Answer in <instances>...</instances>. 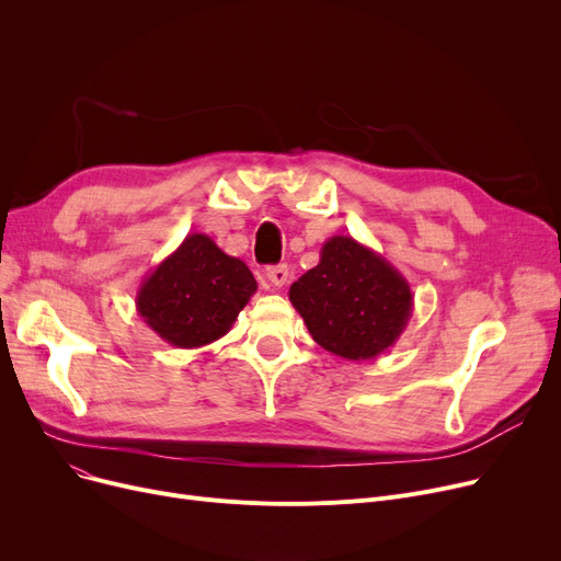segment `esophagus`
<instances>
[{
  "mask_svg": "<svg viewBox=\"0 0 561 561\" xmlns=\"http://www.w3.org/2000/svg\"><path fill=\"white\" fill-rule=\"evenodd\" d=\"M265 277H268V282L275 288H282L288 282V268L284 263L282 265H271V268H265Z\"/></svg>",
  "mask_w": 561,
  "mask_h": 561,
  "instance_id": "34e87169",
  "label": "esophagus"
}]
</instances>
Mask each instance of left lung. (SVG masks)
<instances>
[{"mask_svg": "<svg viewBox=\"0 0 561 561\" xmlns=\"http://www.w3.org/2000/svg\"><path fill=\"white\" fill-rule=\"evenodd\" d=\"M288 300L313 341L350 362L396 345L414 311L409 282L352 236H332L316 268L290 284Z\"/></svg>", "mask_w": 561, "mask_h": 561, "instance_id": "8db88e82", "label": "left lung"}]
</instances>
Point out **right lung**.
<instances>
[{"label": "right lung", "mask_w": 561, "mask_h": 561, "mask_svg": "<svg viewBox=\"0 0 561 561\" xmlns=\"http://www.w3.org/2000/svg\"><path fill=\"white\" fill-rule=\"evenodd\" d=\"M256 293L248 265L206 233H188L136 293L145 325L174 347H202L225 336Z\"/></svg>", "instance_id": "1"}]
</instances>
